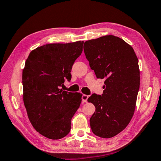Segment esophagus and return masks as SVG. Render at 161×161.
I'll use <instances>...</instances> for the list:
<instances>
[{
	"instance_id": "34e87169",
	"label": "esophagus",
	"mask_w": 161,
	"mask_h": 161,
	"mask_svg": "<svg viewBox=\"0 0 161 161\" xmlns=\"http://www.w3.org/2000/svg\"><path fill=\"white\" fill-rule=\"evenodd\" d=\"M88 98H89V96H88V95L84 94L83 96H82V101H83L84 102L86 103V102H87V99H88Z\"/></svg>"
}]
</instances>
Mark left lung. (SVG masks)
Wrapping results in <instances>:
<instances>
[{
  "label": "left lung",
  "instance_id": "obj_1",
  "mask_svg": "<svg viewBox=\"0 0 161 161\" xmlns=\"http://www.w3.org/2000/svg\"><path fill=\"white\" fill-rule=\"evenodd\" d=\"M84 51L97 77L105 79L102 96L93 94L87 99L96 108L91 129L99 137L112 138L125 129L134 114L140 87L138 59L131 46L114 35L87 40Z\"/></svg>",
  "mask_w": 161,
  "mask_h": 161
}]
</instances>
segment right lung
<instances>
[{"label":"right lung","mask_w":161,"mask_h":161,"mask_svg":"<svg viewBox=\"0 0 161 161\" xmlns=\"http://www.w3.org/2000/svg\"><path fill=\"white\" fill-rule=\"evenodd\" d=\"M83 41L52 43L30 53L23 69V102L28 119L37 131L58 140L71 129V120L81 102L82 94L63 91L71 80L73 64L82 53Z\"/></svg>","instance_id":"right-lung-1"}]
</instances>
